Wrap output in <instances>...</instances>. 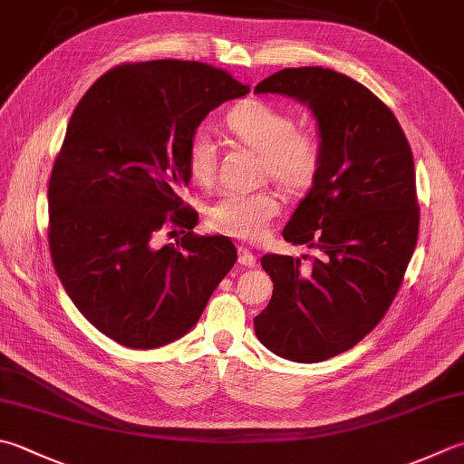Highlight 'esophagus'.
I'll use <instances>...</instances> for the list:
<instances>
[{
	"label": "esophagus",
	"instance_id": "1",
	"mask_svg": "<svg viewBox=\"0 0 464 464\" xmlns=\"http://www.w3.org/2000/svg\"><path fill=\"white\" fill-rule=\"evenodd\" d=\"M237 253H239V257H237L239 266H243V267H256V263H257L256 256H253V253L247 247H243V245H239Z\"/></svg>",
	"mask_w": 464,
	"mask_h": 464
}]
</instances>
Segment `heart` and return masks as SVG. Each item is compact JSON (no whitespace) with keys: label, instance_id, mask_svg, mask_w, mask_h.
<instances>
[{"label":"heart","instance_id":"heart-1","mask_svg":"<svg viewBox=\"0 0 464 464\" xmlns=\"http://www.w3.org/2000/svg\"><path fill=\"white\" fill-rule=\"evenodd\" d=\"M235 139L263 154V170L287 193L310 188L324 165V142L315 130L297 129L295 116L263 100H247L227 114ZM188 175L208 185L215 179L219 149L213 134L201 129L190 136L185 152ZM279 213L271 190H225L207 207L213 231L237 239H259Z\"/></svg>","mask_w":464,"mask_h":464}]
</instances>
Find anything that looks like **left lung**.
Here are the masks:
<instances>
[{
  "label": "left lung",
  "instance_id": "8db88e82",
  "mask_svg": "<svg viewBox=\"0 0 464 464\" xmlns=\"http://www.w3.org/2000/svg\"><path fill=\"white\" fill-rule=\"evenodd\" d=\"M256 92L310 106L324 142L320 175L284 229L320 256H263L274 295L253 320L267 350L315 364L366 338L398 294L419 239L414 159L392 111L340 72L285 68Z\"/></svg>",
  "mask_w": 464,
  "mask_h": 464
}]
</instances>
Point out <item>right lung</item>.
<instances>
[{
  "label": "right lung",
  "instance_id": "add662e5",
  "mask_svg": "<svg viewBox=\"0 0 464 464\" xmlns=\"http://www.w3.org/2000/svg\"><path fill=\"white\" fill-rule=\"evenodd\" d=\"M249 86L203 62L122 63L100 76L72 112L53 162L48 243L80 314L126 348L179 340L237 261L223 235H195L187 142L213 108ZM175 224L184 237L153 247Z\"/></svg>",
  "mask_w": 464,
  "mask_h": 464
}]
</instances>
